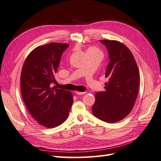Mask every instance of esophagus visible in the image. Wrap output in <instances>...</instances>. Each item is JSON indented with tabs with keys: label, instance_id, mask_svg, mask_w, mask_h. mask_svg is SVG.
<instances>
[{
	"label": "esophagus",
	"instance_id": "esophagus-1",
	"mask_svg": "<svg viewBox=\"0 0 161 161\" xmlns=\"http://www.w3.org/2000/svg\"><path fill=\"white\" fill-rule=\"evenodd\" d=\"M76 94L78 95H83L85 94H86V92H76Z\"/></svg>",
	"mask_w": 161,
	"mask_h": 161
}]
</instances>
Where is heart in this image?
Returning <instances> with one entry per match:
<instances>
[{
  "label": "heart",
  "mask_w": 161,
  "mask_h": 161,
  "mask_svg": "<svg viewBox=\"0 0 161 161\" xmlns=\"http://www.w3.org/2000/svg\"><path fill=\"white\" fill-rule=\"evenodd\" d=\"M93 52L101 53V51H100L98 48H96L95 47H90L87 49V53H93Z\"/></svg>",
  "instance_id": "1"
}]
</instances>
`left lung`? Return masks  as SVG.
I'll list each match as a JSON object with an SVG mask.
<instances>
[{
  "label": "left lung",
  "mask_w": 161,
  "mask_h": 161,
  "mask_svg": "<svg viewBox=\"0 0 161 161\" xmlns=\"http://www.w3.org/2000/svg\"><path fill=\"white\" fill-rule=\"evenodd\" d=\"M108 50L105 91L96 93L94 116L106 123L125 119L133 109L138 94L140 74L132 53L126 45L114 40H101Z\"/></svg>",
  "instance_id": "8db88e82"
}]
</instances>
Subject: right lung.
Here are the masks:
<instances>
[{"label": "right lung", "mask_w": 161, "mask_h": 161, "mask_svg": "<svg viewBox=\"0 0 161 161\" xmlns=\"http://www.w3.org/2000/svg\"><path fill=\"white\" fill-rule=\"evenodd\" d=\"M69 44L51 42L34 49L20 74V90L27 109L41 125L53 128L65 122L73 104L69 91L51 87L56 83L60 58Z\"/></svg>", "instance_id": "right-lung-1"}]
</instances>
